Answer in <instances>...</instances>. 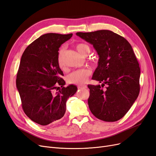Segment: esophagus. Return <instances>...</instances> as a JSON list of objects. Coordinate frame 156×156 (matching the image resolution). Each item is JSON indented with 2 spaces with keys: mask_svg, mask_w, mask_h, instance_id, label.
I'll use <instances>...</instances> for the list:
<instances>
[{
  "mask_svg": "<svg viewBox=\"0 0 156 156\" xmlns=\"http://www.w3.org/2000/svg\"><path fill=\"white\" fill-rule=\"evenodd\" d=\"M78 87L79 89H87V85H78Z\"/></svg>",
  "mask_w": 156,
  "mask_h": 156,
  "instance_id": "34e87169",
  "label": "esophagus"
}]
</instances>
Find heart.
I'll use <instances>...</instances> for the list:
<instances>
[{"instance_id":"1","label":"heart","mask_w":156,"mask_h":156,"mask_svg":"<svg viewBox=\"0 0 156 156\" xmlns=\"http://www.w3.org/2000/svg\"><path fill=\"white\" fill-rule=\"evenodd\" d=\"M76 48L80 54L82 55H85L89 52L90 48L88 45L83 43H78L76 45ZM63 52V48H61L59 51L58 62L60 68L64 67V63L62 59V54ZM91 74V70L89 69L84 68L80 69L74 71L70 73L67 76V82L70 83L75 84H82L83 83L87 78V77Z\"/></svg>"}]
</instances>
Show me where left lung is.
Instances as JSON below:
<instances>
[{
	"instance_id": "obj_1",
	"label": "left lung",
	"mask_w": 156,
	"mask_h": 156,
	"mask_svg": "<svg viewBox=\"0 0 156 156\" xmlns=\"http://www.w3.org/2000/svg\"><path fill=\"white\" fill-rule=\"evenodd\" d=\"M78 36L93 44L99 59L92 79L105 84L88 85L89 108L94 116L106 122L122 118L139 93L140 67L131 44L112 31L102 30L77 32Z\"/></svg>"
}]
</instances>
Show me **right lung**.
<instances>
[{
  "label": "right lung",
  "instance_id": "1",
  "mask_svg": "<svg viewBox=\"0 0 156 156\" xmlns=\"http://www.w3.org/2000/svg\"><path fill=\"white\" fill-rule=\"evenodd\" d=\"M73 34H44L25 49L17 74L16 86L23 111L32 121L42 126L58 122L65 113L67 99L77 87H63V73L58 62L61 45ZM62 87L58 92L54 91Z\"/></svg>",
  "mask_w": 156,
  "mask_h": 156
}]
</instances>
